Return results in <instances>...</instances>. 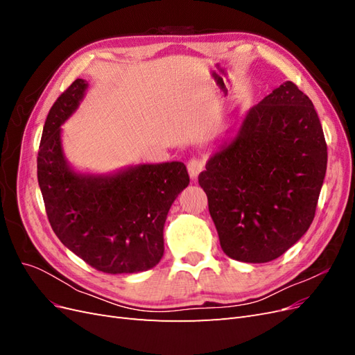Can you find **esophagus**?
<instances>
[{
    "label": "esophagus",
    "instance_id": "obj_1",
    "mask_svg": "<svg viewBox=\"0 0 355 355\" xmlns=\"http://www.w3.org/2000/svg\"><path fill=\"white\" fill-rule=\"evenodd\" d=\"M204 170V159L200 157H194L189 159L188 163V173L191 176L192 180H196L198 178V175Z\"/></svg>",
    "mask_w": 355,
    "mask_h": 355
}]
</instances>
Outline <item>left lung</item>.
Segmentation results:
<instances>
[{
    "instance_id": "obj_1",
    "label": "left lung",
    "mask_w": 355,
    "mask_h": 355,
    "mask_svg": "<svg viewBox=\"0 0 355 355\" xmlns=\"http://www.w3.org/2000/svg\"><path fill=\"white\" fill-rule=\"evenodd\" d=\"M228 133L198 176L220 247L240 262L274 261L315 216L327 168L323 127L308 96L286 81Z\"/></svg>"
}]
</instances>
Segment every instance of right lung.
<instances>
[{"label": "right lung", "mask_w": 355, "mask_h": 355, "mask_svg": "<svg viewBox=\"0 0 355 355\" xmlns=\"http://www.w3.org/2000/svg\"><path fill=\"white\" fill-rule=\"evenodd\" d=\"M89 84L75 80L51 106L37 158L38 184L58 239L94 270L135 274L164 254L163 230L176 197L189 184L184 163L137 164L115 173L73 170L60 125L77 111Z\"/></svg>", "instance_id": "obj_1"}]
</instances>
